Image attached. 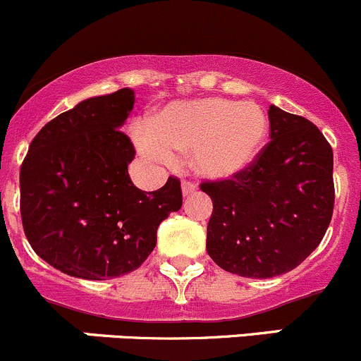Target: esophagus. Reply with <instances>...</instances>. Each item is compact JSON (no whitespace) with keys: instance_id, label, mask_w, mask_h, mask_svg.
Returning a JSON list of instances; mask_svg holds the SVG:
<instances>
[{"instance_id":"obj_1","label":"esophagus","mask_w":361,"mask_h":361,"mask_svg":"<svg viewBox=\"0 0 361 361\" xmlns=\"http://www.w3.org/2000/svg\"><path fill=\"white\" fill-rule=\"evenodd\" d=\"M192 192H196V184L191 180H182V195L191 196Z\"/></svg>"}]
</instances>
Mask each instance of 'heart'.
Instances as JSON below:
<instances>
[{"label": "heart", "instance_id": "heart-1", "mask_svg": "<svg viewBox=\"0 0 361 361\" xmlns=\"http://www.w3.org/2000/svg\"><path fill=\"white\" fill-rule=\"evenodd\" d=\"M269 121L254 102L205 97L170 104L139 135L142 153L170 163L192 151V169L208 179H229L247 170L266 144Z\"/></svg>", "mask_w": 361, "mask_h": 361}]
</instances>
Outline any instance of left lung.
Returning <instances> with one entry per match:
<instances>
[{
	"label": "left lung",
	"mask_w": 361,
	"mask_h": 361,
	"mask_svg": "<svg viewBox=\"0 0 361 361\" xmlns=\"http://www.w3.org/2000/svg\"><path fill=\"white\" fill-rule=\"evenodd\" d=\"M269 137L231 179L200 184L214 203L207 252L243 278H273L299 266L325 236L334 212V154L318 126L269 106Z\"/></svg>",
	"instance_id": "1"
}]
</instances>
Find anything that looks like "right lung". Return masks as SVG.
Wrapping results in <instances>:
<instances>
[{
  "label": "right lung",
  "mask_w": 361,
  "mask_h": 361,
  "mask_svg": "<svg viewBox=\"0 0 361 361\" xmlns=\"http://www.w3.org/2000/svg\"><path fill=\"white\" fill-rule=\"evenodd\" d=\"M130 88L92 97L48 121L20 166V217L32 250L55 269L109 280L137 269L156 247L158 226L182 207L180 180L158 191L132 184V140L120 130Z\"/></svg>",
  "instance_id": "add662e5"
}]
</instances>
